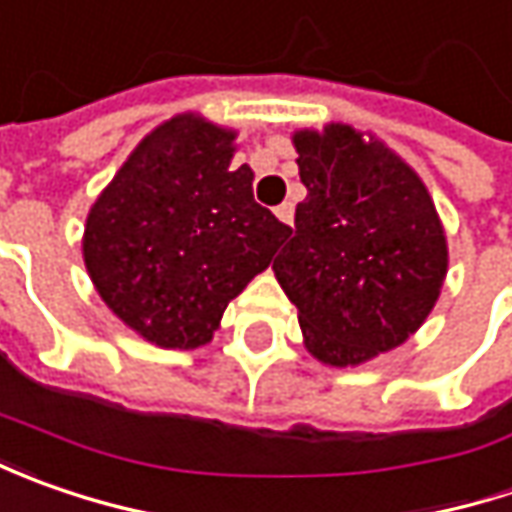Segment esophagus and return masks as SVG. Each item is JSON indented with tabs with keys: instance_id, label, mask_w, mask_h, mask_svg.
Here are the masks:
<instances>
[{
	"instance_id": "34e87169",
	"label": "esophagus",
	"mask_w": 512,
	"mask_h": 512,
	"mask_svg": "<svg viewBox=\"0 0 512 512\" xmlns=\"http://www.w3.org/2000/svg\"><path fill=\"white\" fill-rule=\"evenodd\" d=\"M276 219H279V222H285V225H293V205L285 202V205L276 207Z\"/></svg>"
}]
</instances>
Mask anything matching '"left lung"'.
I'll return each instance as SVG.
<instances>
[{"label": "left lung", "mask_w": 512, "mask_h": 512, "mask_svg": "<svg viewBox=\"0 0 512 512\" xmlns=\"http://www.w3.org/2000/svg\"><path fill=\"white\" fill-rule=\"evenodd\" d=\"M307 187L273 262L307 353L356 367L404 344L439 302L447 236L422 176L373 133L293 130Z\"/></svg>", "instance_id": "8db88e82"}]
</instances>
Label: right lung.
<instances>
[{"mask_svg": "<svg viewBox=\"0 0 512 512\" xmlns=\"http://www.w3.org/2000/svg\"><path fill=\"white\" fill-rule=\"evenodd\" d=\"M236 130L179 113L133 148L85 219L82 259L116 319L165 350L213 339L225 307L287 239L233 168Z\"/></svg>", "mask_w": 512, "mask_h": 512, "instance_id": "right-lung-1", "label": "right lung"}]
</instances>
